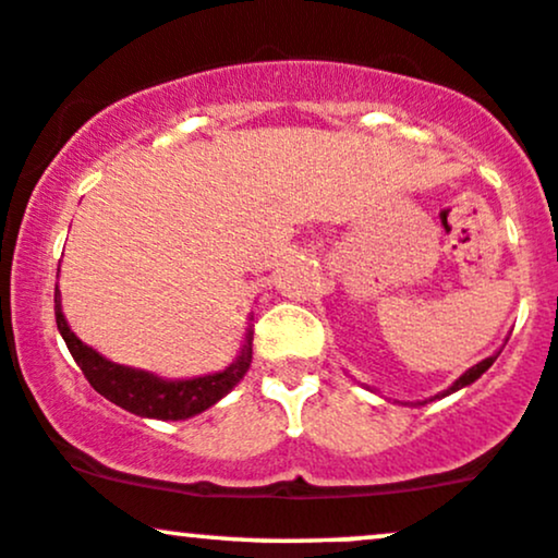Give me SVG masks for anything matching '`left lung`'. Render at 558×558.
<instances>
[{
	"label": "left lung",
	"mask_w": 558,
	"mask_h": 558,
	"mask_svg": "<svg viewBox=\"0 0 558 558\" xmlns=\"http://www.w3.org/2000/svg\"><path fill=\"white\" fill-rule=\"evenodd\" d=\"M500 354V352H498ZM498 354H489V357L487 360H482V363H476L474 365V368H469L466 373H463V376L461 378H458V381L456 384H452V387L448 389V391H442V395H439V397H448L450 395V391H458V389H461V387H469V384H474L476 381V378H480L482 376V373H485L487 368H489V365H493L495 363V360H498Z\"/></svg>",
	"instance_id": "obj_1"
}]
</instances>
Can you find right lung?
I'll list each match as a JSON object with an SVG mask.
<instances>
[{
    "mask_svg": "<svg viewBox=\"0 0 558 558\" xmlns=\"http://www.w3.org/2000/svg\"><path fill=\"white\" fill-rule=\"evenodd\" d=\"M54 323H58L65 347H69L73 360H76V365L87 376V381L95 387V391H100L106 400L116 402L119 408L130 410L134 415H145V418L180 421L211 408L214 402L222 400L241 381L243 373L251 365V339H254L251 328L246 333V344H243L241 357L228 371L201 378H187V381H163V378L153 376V373L110 363V360L100 357L95 349L82 344L76 339V333L69 328V323H65L63 312H60L58 291H54Z\"/></svg>",
    "mask_w": 558,
    "mask_h": 558,
    "instance_id": "right-lung-1",
    "label": "right lung"
}]
</instances>
